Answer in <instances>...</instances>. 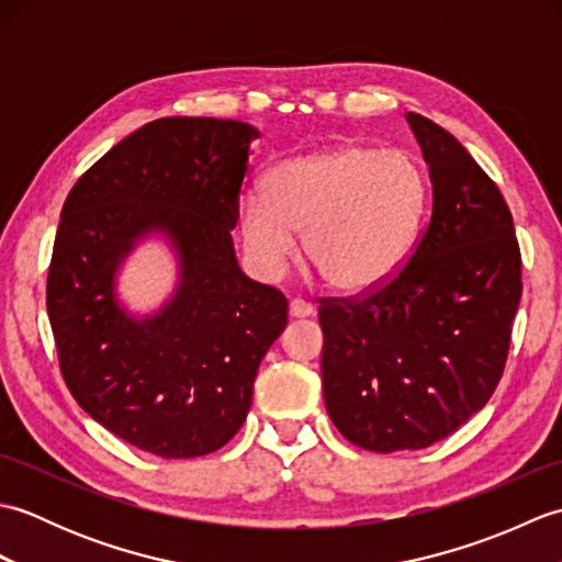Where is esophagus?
I'll return each mask as SVG.
<instances>
[{
  "mask_svg": "<svg viewBox=\"0 0 562 562\" xmlns=\"http://www.w3.org/2000/svg\"><path fill=\"white\" fill-rule=\"evenodd\" d=\"M312 314H314V306L308 302H304V300H292L290 302V316L292 318H306Z\"/></svg>",
  "mask_w": 562,
  "mask_h": 562,
  "instance_id": "34e87169",
  "label": "esophagus"
}]
</instances>
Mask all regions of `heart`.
<instances>
[{
	"mask_svg": "<svg viewBox=\"0 0 562 562\" xmlns=\"http://www.w3.org/2000/svg\"><path fill=\"white\" fill-rule=\"evenodd\" d=\"M427 202L420 161L403 149L340 145L274 166L238 226L254 266L278 278L304 232L306 260L330 288L367 292L411 256Z\"/></svg>",
	"mask_w": 562,
	"mask_h": 562,
	"instance_id": "obj_1",
	"label": "heart"
}]
</instances>
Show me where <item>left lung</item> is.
I'll return each instance as SVG.
<instances>
[{
    "mask_svg": "<svg viewBox=\"0 0 562 562\" xmlns=\"http://www.w3.org/2000/svg\"><path fill=\"white\" fill-rule=\"evenodd\" d=\"M432 181V214L379 288L321 300V379L333 425L391 453L449 437L491 401L521 300L515 222L461 142L408 113Z\"/></svg>",
    "mask_w": 562,
    "mask_h": 562,
    "instance_id": "8db88e82",
    "label": "left lung"
}]
</instances>
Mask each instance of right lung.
I'll list each match as a JSON object with an SVG mask.
<instances>
[{
  "instance_id": "add662e5",
  "label": "right lung",
  "mask_w": 562,
  "mask_h": 562,
  "mask_svg": "<svg viewBox=\"0 0 562 562\" xmlns=\"http://www.w3.org/2000/svg\"><path fill=\"white\" fill-rule=\"evenodd\" d=\"M258 130L217 117H159L103 154L59 214L47 316L59 372L93 420L161 459L222 449L241 429L260 360L288 326V300L248 280L232 229ZM175 244L182 280L139 322L114 300L136 238Z\"/></svg>"
}]
</instances>
